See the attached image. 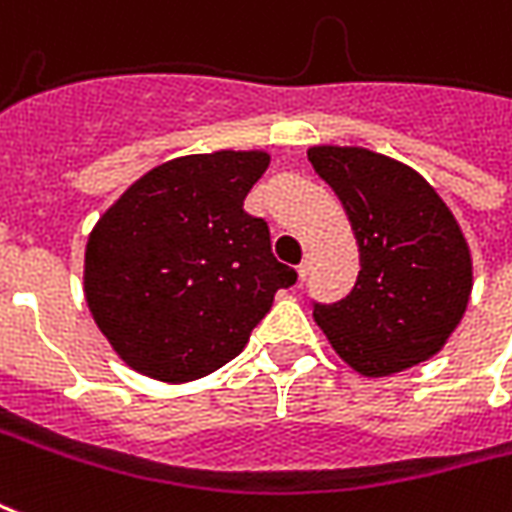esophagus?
Instances as JSON below:
<instances>
[{
    "instance_id": "34e87169",
    "label": "esophagus",
    "mask_w": 512,
    "mask_h": 512,
    "mask_svg": "<svg viewBox=\"0 0 512 512\" xmlns=\"http://www.w3.org/2000/svg\"><path fill=\"white\" fill-rule=\"evenodd\" d=\"M306 274H309V260H304V263L298 266V282H304Z\"/></svg>"
}]
</instances>
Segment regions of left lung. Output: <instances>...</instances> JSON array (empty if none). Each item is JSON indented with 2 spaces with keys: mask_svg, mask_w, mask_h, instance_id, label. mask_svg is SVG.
Here are the masks:
<instances>
[{
  "mask_svg": "<svg viewBox=\"0 0 512 512\" xmlns=\"http://www.w3.org/2000/svg\"><path fill=\"white\" fill-rule=\"evenodd\" d=\"M309 162L342 200L361 252L350 295L314 304L317 325L363 377L429 361L472 293V260L456 217L420 173L377 151L314 146Z\"/></svg>",
  "mask_w": 512,
  "mask_h": 512,
  "instance_id": "1",
  "label": "left lung"
}]
</instances>
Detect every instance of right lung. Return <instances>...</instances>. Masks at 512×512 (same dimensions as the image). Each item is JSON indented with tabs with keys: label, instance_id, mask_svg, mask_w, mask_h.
<instances>
[{
	"label": "right lung",
	"instance_id": "add662e5",
	"mask_svg": "<svg viewBox=\"0 0 512 512\" xmlns=\"http://www.w3.org/2000/svg\"><path fill=\"white\" fill-rule=\"evenodd\" d=\"M266 151L189 154L149 170L100 217L83 290L121 361L162 382L217 372L295 285L268 222L244 211Z\"/></svg>",
	"mask_w": 512,
	"mask_h": 512
}]
</instances>
